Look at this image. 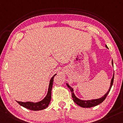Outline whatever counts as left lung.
Masks as SVG:
<instances>
[{"mask_svg":"<svg viewBox=\"0 0 123 123\" xmlns=\"http://www.w3.org/2000/svg\"><path fill=\"white\" fill-rule=\"evenodd\" d=\"M106 46L107 48H108L107 45H106ZM112 65L113 66V60L112 61ZM114 73H113V78H112V80H111L110 89H109L108 91H107V92L104 95V96L101 97V98H98V99H95V100H80V99L78 98L77 97L75 96L74 93V92H73V89H72V87L70 86L67 83L66 84H67V86H68V88L70 89V90H71V91L72 98H73V101L75 103V104H77L78 105H79V106L83 107V108H90V107L96 106H97V105L101 104V103H102L103 101L105 100V98H106L107 95H108V93L110 92L111 87H112V86L113 83V80H114Z\"/></svg>","mask_w":123,"mask_h":123,"instance_id":"obj_1","label":"left lung"}]
</instances>
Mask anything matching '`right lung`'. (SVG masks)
<instances>
[{
  "mask_svg": "<svg viewBox=\"0 0 123 123\" xmlns=\"http://www.w3.org/2000/svg\"><path fill=\"white\" fill-rule=\"evenodd\" d=\"M56 74H55L53 77L51 78V80L50 81L49 86L48 89V92L45 97L43 100L39 101L38 102H19V101H17L19 105L21 106H23L25 108L28 109V110H32V111H39L42 110L46 108L50 104V100L51 98V90L52 87V84H53L54 81V78Z\"/></svg>",
  "mask_w": 123,
  "mask_h": 123,
  "instance_id": "1",
  "label": "right lung"
}]
</instances>
